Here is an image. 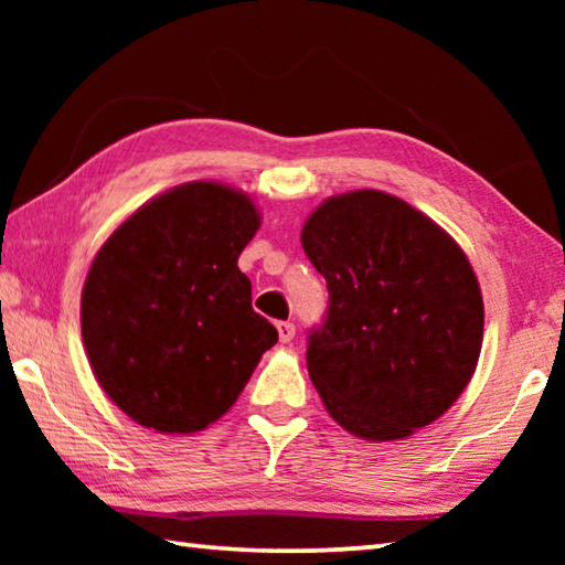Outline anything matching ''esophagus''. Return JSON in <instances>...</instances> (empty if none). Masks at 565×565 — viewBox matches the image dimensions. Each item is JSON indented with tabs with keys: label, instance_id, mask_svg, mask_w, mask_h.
I'll return each mask as SVG.
<instances>
[{
	"label": "esophagus",
	"instance_id": "obj_1",
	"mask_svg": "<svg viewBox=\"0 0 565 565\" xmlns=\"http://www.w3.org/2000/svg\"><path fill=\"white\" fill-rule=\"evenodd\" d=\"M276 331H279L281 343H289L296 337V327L291 321H279V323H276Z\"/></svg>",
	"mask_w": 565,
	"mask_h": 565
}]
</instances>
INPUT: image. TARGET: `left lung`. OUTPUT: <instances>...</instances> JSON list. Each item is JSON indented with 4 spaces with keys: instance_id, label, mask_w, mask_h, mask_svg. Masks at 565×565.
I'll use <instances>...</instances> for the list:
<instances>
[{
    "instance_id": "obj_1",
    "label": "left lung",
    "mask_w": 565,
    "mask_h": 565,
    "mask_svg": "<svg viewBox=\"0 0 565 565\" xmlns=\"http://www.w3.org/2000/svg\"><path fill=\"white\" fill-rule=\"evenodd\" d=\"M301 244L329 289L306 343L329 414L394 441L451 408L483 341L481 289L454 238L401 199L361 189L323 202Z\"/></svg>"
}]
</instances>
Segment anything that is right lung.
Listing matches in <instances>:
<instances>
[{
	"label": "right lung",
	"mask_w": 565,
	"mask_h": 565,
	"mask_svg": "<svg viewBox=\"0 0 565 565\" xmlns=\"http://www.w3.org/2000/svg\"><path fill=\"white\" fill-rule=\"evenodd\" d=\"M256 228L252 199L191 181L141 206L99 248L82 291L84 349L102 388L137 424L202 431L279 341L236 266Z\"/></svg>",
	"instance_id": "obj_1"
}]
</instances>
